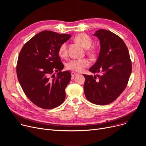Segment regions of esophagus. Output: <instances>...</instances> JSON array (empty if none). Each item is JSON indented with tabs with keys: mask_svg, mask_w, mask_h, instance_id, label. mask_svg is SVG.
Returning a JSON list of instances; mask_svg holds the SVG:
<instances>
[{
	"mask_svg": "<svg viewBox=\"0 0 146 146\" xmlns=\"http://www.w3.org/2000/svg\"><path fill=\"white\" fill-rule=\"evenodd\" d=\"M71 74H72V78H74V76H77L78 74V73H76V72H71Z\"/></svg>",
	"mask_w": 146,
	"mask_h": 146,
	"instance_id": "esophagus-1",
	"label": "esophagus"
}]
</instances>
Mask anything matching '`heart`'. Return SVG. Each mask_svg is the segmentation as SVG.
I'll list each match as a JSON object with an SVG mask.
<instances>
[{"label":"heart","mask_w":146,"mask_h":146,"mask_svg":"<svg viewBox=\"0 0 146 146\" xmlns=\"http://www.w3.org/2000/svg\"><path fill=\"white\" fill-rule=\"evenodd\" d=\"M75 40L80 43L84 48H89L91 46L92 41L91 38L86 34L80 33L76 35ZM67 44L66 42L61 44L58 48V54L61 57H66L67 56ZM90 64L89 61L86 58L72 59L68 61L67 64V68L73 72H80L85 67Z\"/></svg>","instance_id":"obj_1"}]
</instances>
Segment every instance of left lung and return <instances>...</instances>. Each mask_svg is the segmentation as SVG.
Masks as SVG:
<instances>
[{
  "label": "left lung",
  "mask_w": 146,
  "mask_h": 146,
  "mask_svg": "<svg viewBox=\"0 0 146 146\" xmlns=\"http://www.w3.org/2000/svg\"><path fill=\"white\" fill-rule=\"evenodd\" d=\"M99 40L100 52L96 63L89 68L93 73L83 74L84 92L88 100L94 104H109L125 89L131 74L132 64L127 47L121 38L110 31L99 29L94 34Z\"/></svg>",
  "instance_id": "8db88e82"
}]
</instances>
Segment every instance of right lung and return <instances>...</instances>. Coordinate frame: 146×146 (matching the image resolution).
I'll use <instances>...</instances> for the list:
<instances>
[{"instance_id":"add662e5","label":"right lung","mask_w":146,"mask_h":146,"mask_svg":"<svg viewBox=\"0 0 146 146\" xmlns=\"http://www.w3.org/2000/svg\"><path fill=\"white\" fill-rule=\"evenodd\" d=\"M71 38L44 31L30 39L20 51L17 66L20 85L29 100L41 108L51 110L64 101L65 89L71 79L70 72L58 54L60 45ZM54 72H57L56 76Z\"/></svg>"}]
</instances>
